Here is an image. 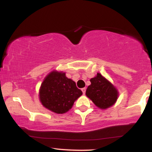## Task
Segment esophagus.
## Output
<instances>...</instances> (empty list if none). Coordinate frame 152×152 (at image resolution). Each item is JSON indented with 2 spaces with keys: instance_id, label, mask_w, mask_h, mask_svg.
Listing matches in <instances>:
<instances>
[{
  "instance_id": "34e87169",
  "label": "esophagus",
  "mask_w": 152,
  "mask_h": 152,
  "mask_svg": "<svg viewBox=\"0 0 152 152\" xmlns=\"http://www.w3.org/2000/svg\"><path fill=\"white\" fill-rule=\"evenodd\" d=\"M82 93H84V94H85V93H86V88H82Z\"/></svg>"
}]
</instances>
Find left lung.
Segmentation results:
<instances>
[{
	"mask_svg": "<svg viewBox=\"0 0 152 152\" xmlns=\"http://www.w3.org/2000/svg\"><path fill=\"white\" fill-rule=\"evenodd\" d=\"M91 84L86 89V95L99 109H106L115 103L118 90L100 73L91 79Z\"/></svg>",
	"mask_w": 152,
	"mask_h": 152,
	"instance_id": "1",
	"label": "left lung"
}]
</instances>
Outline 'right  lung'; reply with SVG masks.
Instances as JSON below:
<instances>
[{"mask_svg":"<svg viewBox=\"0 0 152 152\" xmlns=\"http://www.w3.org/2000/svg\"><path fill=\"white\" fill-rule=\"evenodd\" d=\"M82 91L74 81L63 72L53 71L45 77L39 90V99L44 107L56 113H64L71 109Z\"/></svg>","mask_w":152,"mask_h":152,"instance_id":"right-lung-1","label":"right lung"}]
</instances>
